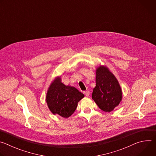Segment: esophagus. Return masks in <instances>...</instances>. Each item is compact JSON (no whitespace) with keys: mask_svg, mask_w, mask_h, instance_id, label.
Returning <instances> with one entry per match:
<instances>
[{"mask_svg":"<svg viewBox=\"0 0 156 156\" xmlns=\"http://www.w3.org/2000/svg\"><path fill=\"white\" fill-rule=\"evenodd\" d=\"M84 94L87 96V97H88L89 96H90V91H84Z\"/></svg>","mask_w":156,"mask_h":156,"instance_id":"esophagus-1","label":"esophagus"}]
</instances>
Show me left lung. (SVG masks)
Returning <instances> with one entry per match:
<instances>
[{"mask_svg":"<svg viewBox=\"0 0 156 156\" xmlns=\"http://www.w3.org/2000/svg\"><path fill=\"white\" fill-rule=\"evenodd\" d=\"M96 74V85L93 89L92 99L102 110L110 112L122 100L121 87L116 77L107 66H98Z\"/></svg>","mask_w":156,"mask_h":156,"instance_id":"obj_1","label":"left lung"}]
</instances>
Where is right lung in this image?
Masks as SVG:
<instances>
[{
  "label": "right lung",
  "instance_id": "right-lung-1",
  "mask_svg": "<svg viewBox=\"0 0 156 156\" xmlns=\"http://www.w3.org/2000/svg\"><path fill=\"white\" fill-rule=\"evenodd\" d=\"M84 95L76 88L66 86L57 76L49 87L46 94V102L51 112L63 118H68L75 111L78 102Z\"/></svg>",
  "mask_w": 156,
  "mask_h": 156
}]
</instances>
